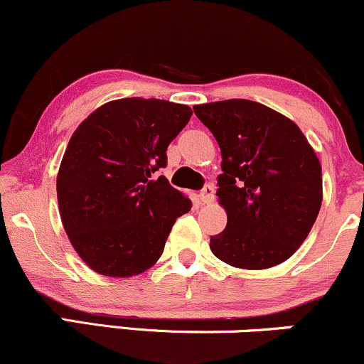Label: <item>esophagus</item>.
Segmentation results:
<instances>
[{
  "label": "esophagus",
  "instance_id": "1",
  "mask_svg": "<svg viewBox=\"0 0 364 364\" xmlns=\"http://www.w3.org/2000/svg\"><path fill=\"white\" fill-rule=\"evenodd\" d=\"M214 193H215L214 185H207L202 191H200V195H198L200 202H202V203H212V202H214Z\"/></svg>",
  "mask_w": 364,
  "mask_h": 364
}]
</instances>
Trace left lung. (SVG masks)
<instances>
[{"label":"left lung","mask_w":364,"mask_h":364,"mask_svg":"<svg viewBox=\"0 0 364 364\" xmlns=\"http://www.w3.org/2000/svg\"><path fill=\"white\" fill-rule=\"evenodd\" d=\"M193 111L223 156L217 196L228 225L210 237L212 253L246 270L286 262L310 235L323 198L315 150L294 121L260 102L228 99Z\"/></svg>","instance_id":"left-lung-1"}]
</instances>
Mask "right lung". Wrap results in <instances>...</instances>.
Here are the masks:
<instances>
[{
    "label": "right lung",
    "instance_id": "right-lung-1",
    "mask_svg": "<svg viewBox=\"0 0 364 364\" xmlns=\"http://www.w3.org/2000/svg\"><path fill=\"white\" fill-rule=\"evenodd\" d=\"M191 107L127 97L102 104L78 124L56 178L63 228L94 272L133 277L156 265L191 200L154 176Z\"/></svg>",
    "mask_w": 364,
    "mask_h": 364
}]
</instances>
